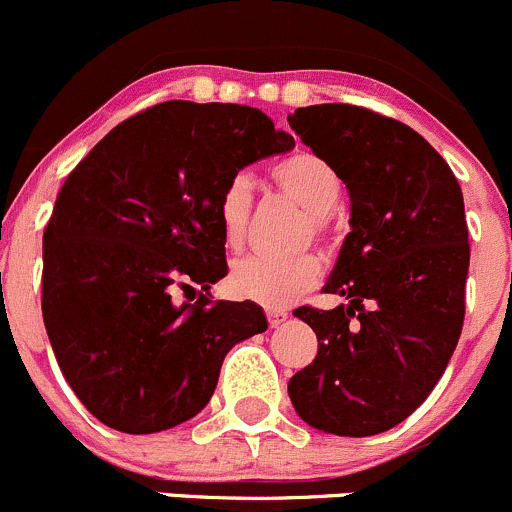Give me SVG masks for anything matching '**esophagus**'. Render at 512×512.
Listing matches in <instances>:
<instances>
[{"instance_id":"esophagus-1","label":"esophagus","mask_w":512,"mask_h":512,"mask_svg":"<svg viewBox=\"0 0 512 512\" xmlns=\"http://www.w3.org/2000/svg\"><path fill=\"white\" fill-rule=\"evenodd\" d=\"M287 319H289L287 311H279V309L267 311V321H270V328H279Z\"/></svg>"}]
</instances>
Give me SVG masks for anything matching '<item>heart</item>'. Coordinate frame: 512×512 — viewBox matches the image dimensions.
<instances>
[{"label":"heart","mask_w":512,"mask_h":512,"mask_svg":"<svg viewBox=\"0 0 512 512\" xmlns=\"http://www.w3.org/2000/svg\"><path fill=\"white\" fill-rule=\"evenodd\" d=\"M270 179L277 186V191H282L284 196L292 198L309 213L311 230L324 233L328 213L338 206L343 196V179L336 166L311 152H297L274 164ZM252 201H255V186L247 174H235L220 191L215 211H218L223 242L230 250H238L245 242ZM319 279L321 260L309 252L297 257L252 255L233 267L230 287L242 299L279 309V306L292 304L301 294L314 289Z\"/></svg>","instance_id":"b5f03b06"}]
</instances>
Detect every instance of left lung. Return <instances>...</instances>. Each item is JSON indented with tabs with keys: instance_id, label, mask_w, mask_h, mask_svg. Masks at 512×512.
<instances>
[{
	"instance_id": "1",
	"label": "left lung",
	"mask_w": 512,
	"mask_h": 512,
	"mask_svg": "<svg viewBox=\"0 0 512 512\" xmlns=\"http://www.w3.org/2000/svg\"><path fill=\"white\" fill-rule=\"evenodd\" d=\"M287 120L351 196V233L324 287L346 304L294 311L319 353L289 380V397L314 429L373 437L427 400L459 343L471 257L464 196L437 149L392 117L331 102Z\"/></svg>"
}]
</instances>
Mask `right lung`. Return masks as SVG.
<instances>
[{"label":"right lung","instance_id":"right-lung-1","mask_svg":"<svg viewBox=\"0 0 512 512\" xmlns=\"http://www.w3.org/2000/svg\"><path fill=\"white\" fill-rule=\"evenodd\" d=\"M292 147L255 107L169 100L71 171L43 233L41 311L63 378L102 424L154 434L196 417L230 348L267 331L255 301L208 299L228 274L215 208L240 169ZM176 286L193 305L173 304Z\"/></svg>","mask_w":512,"mask_h":512}]
</instances>
